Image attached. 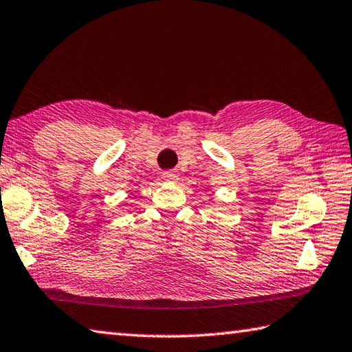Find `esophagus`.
<instances>
[{
    "label": "esophagus",
    "mask_w": 352,
    "mask_h": 352,
    "mask_svg": "<svg viewBox=\"0 0 352 352\" xmlns=\"http://www.w3.org/2000/svg\"><path fill=\"white\" fill-rule=\"evenodd\" d=\"M163 178L166 182H177L178 180V172L177 170H164Z\"/></svg>",
    "instance_id": "esophagus-1"
}]
</instances>
